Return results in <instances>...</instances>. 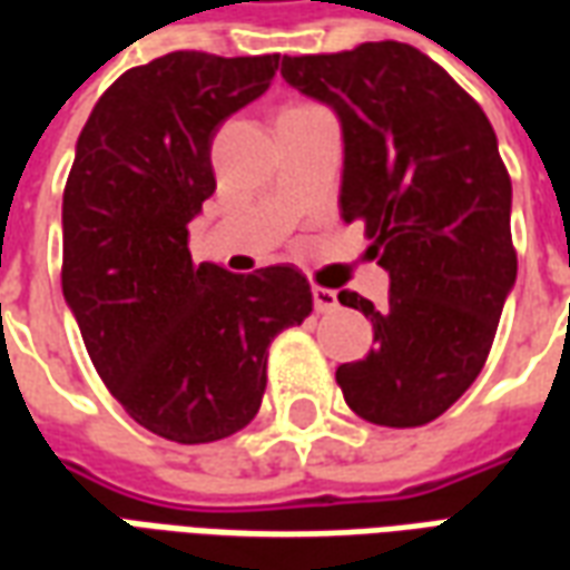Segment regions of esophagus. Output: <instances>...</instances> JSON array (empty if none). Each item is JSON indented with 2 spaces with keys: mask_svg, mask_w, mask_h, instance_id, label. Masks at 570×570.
Segmentation results:
<instances>
[{
  "mask_svg": "<svg viewBox=\"0 0 570 570\" xmlns=\"http://www.w3.org/2000/svg\"><path fill=\"white\" fill-rule=\"evenodd\" d=\"M311 293H314V308L321 311V314H330V311L338 308V296H335V289H326V286H314Z\"/></svg>",
  "mask_w": 570,
  "mask_h": 570,
  "instance_id": "esophagus-1",
  "label": "esophagus"
}]
</instances>
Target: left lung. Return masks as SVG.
<instances>
[{"instance_id":"1","label":"left lung","mask_w":570,"mask_h":570,"mask_svg":"<svg viewBox=\"0 0 570 570\" xmlns=\"http://www.w3.org/2000/svg\"><path fill=\"white\" fill-rule=\"evenodd\" d=\"M296 91L333 106L345 137L342 219L366 223L391 274L382 311L351 289L375 347L335 382L360 419L421 428L464 394L489 360L515 284L513 186L482 106L406 42L284 57Z\"/></svg>"}]
</instances>
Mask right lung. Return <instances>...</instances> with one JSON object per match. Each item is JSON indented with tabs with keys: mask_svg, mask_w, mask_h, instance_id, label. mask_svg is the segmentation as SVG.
<instances>
[{
	"mask_svg": "<svg viewBox=\"0 0 570 570\" xmlns=\"http://www.w3.org/2000/svg\"><path fill=\"white\" fill-rule=\"evenodd\" d=\"M281 55L174 51L97 100L63 188V296L94 370L130 419L198 445L256 419L268 345L311 314L293 265L191 262L188 223L216 191L210 142L268 91Z\"/></svg>",
	"mask_w": 570,
	"mask_h": 570,
	"instance_id": "obj_1",
	"label": "right lung"
}]
</instances>
